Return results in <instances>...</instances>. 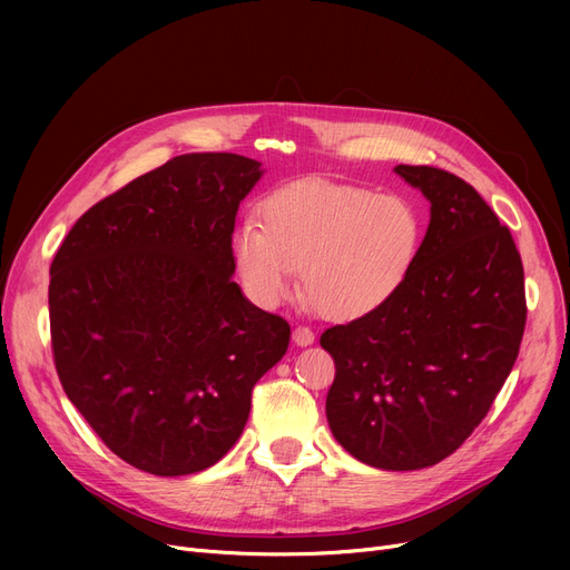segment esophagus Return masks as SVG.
<instances>
[{
  "label": "esophagus",
  "mask_w": 570,
  "mask_h": 570,
  "mask_svg": "<svg viewBox=\"0 0 570 570\" xmlns=\"http://www.w3.org/2000/svg\"><path fill=\"white\" fill-rule=\"evenodd\" d=\"M293 342H295L297 346H309V344L314 342L312 327H307V325H295V327H293Z\"/></svg>",
  "instance_id": "34e87169"
}]
</instances>
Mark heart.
<instances>
[{
	"mask_svg": "<svg viewBox=\"0 0 570 570\" xmlns=\"http://www.w3.org/2000/svg\"><path fill=\"white\" fill-rule=\"evenodd\" d=\"M263 228L233 233V263L263 307L284 303L303 277L309 305L331 321H353L391 303L423 249L425 222L402 194L303 179L263 203Z\"/></svg>",
	"mask_w": 570,
	"mask_h": 570,
	"instance_id": "1",
	"label": "heart"
}]
</instances>
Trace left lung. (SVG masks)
I'll return each mask as SVG.
<instances>
[{"label": "left lung", "instance_id": "left-lung-1", "mask_svg": "<svg viewBox=\"0 0 570 570\" xmlns=\"http://www.w3.org/2000/svg\"><path fill=\"white\" fill-rule=\"evenodd\" d=\"M430 200L411 277L391 303L321 335L335 381L325 413L355 460L432 466L471 436L511 374L527 323L524 267L508 226L462 177L395 168Z\"/></svg>", "mask_w": 570, "mask_h": 570}]
</instances>
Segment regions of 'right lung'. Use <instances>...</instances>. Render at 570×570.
<instances>
[{"mask_svg": "<svg viewBox=\"0 0 570 570\" xmlns=\"http://www.w3.org/2000/svg\"><path fill=\"white\" fill-rule=\"evenodd\" d=\"M261 164L191 153L106 196L50 265V340L67 397L127 464L187 475L243 434L291 325L230 279L239 200Z\"/></svg>", "mask_w": 570, "mask_h": 570, "instance_id": "add662e5", "label": "right lung"}]
</instances>
